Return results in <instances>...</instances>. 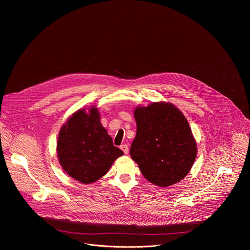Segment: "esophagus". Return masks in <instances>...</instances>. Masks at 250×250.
<instances>
[{
    "label": "esophagus",
    "mask_w": 250,
    "mask_h": 250,
    "mask_svg": "<svg viewBox=\"0 0 250 250\" xmlns=\"http://www.w3.org/2000/svg\"><path fill=\"white\" fill-rule=\"evenodd\" d=\"M120 149L124 152V154H125V155H127V154L129 153V149H128V146H127L126 144L121 145V146H120Z\"/></svg>",
    "instance_id": "1"
}]
</instances>
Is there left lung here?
<instances>
[{"label":"left lung","instance_id":"left-lung-1","mask_svg":"<svg viewBox=\"0 0 250 250\" xmlns=\"http://www.w3.org/2000/svg\"><path fill=\"white\" fill-rule=\"evenodd\" d=\"M137 135L130 155L145 179L169 187L185 178L193 166L197 145L188 122L178 107L153 102L134 109Z\"/></svg>","mask_w":250,"mask_h":250}]
</instances>
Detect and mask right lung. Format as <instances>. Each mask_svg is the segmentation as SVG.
<instances>
[{
    "instance_id": "add662e5",
    "label": "right lung",
    "mask_w": 250,
    "mask_h": 250,
    "mask_svg": "<svg viewBox=\"0 0 250 250\" xmlns=\"http://www.w3.org/2000/svg\"><path fill=\"white\" fill-rule=\"evenodd\" d=\"M57 154L66 174L82 184H91L106 175L124 153L113 146L99 109L91 106L76 110L62 126Z\"/></svg>"
}]
</instances>
